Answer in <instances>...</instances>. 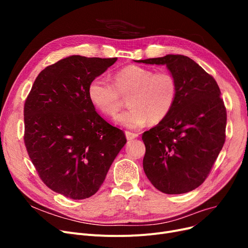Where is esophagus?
Here are the masks:
<instances>
[{
    "label": "esophagus",
    "instance_id": "34e87169",
    "mask_svg": "<svg viewBox=\"0 0 248 248\" xmlns=\"http://www.w3.org/2000/svg\"><path fill=\"white\" fill-rule=\"evenodd\" d=\"M125 137H126V140H134V139L138 138V137H139V135H138V134H136V133L125 132Z\"/></svg>",
    "mask_w": 248,
    "mask_h": 248
}]
</instances>
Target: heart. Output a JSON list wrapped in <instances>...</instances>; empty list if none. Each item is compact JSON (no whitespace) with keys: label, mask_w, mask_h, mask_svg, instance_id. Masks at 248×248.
I'll return each mask as SVG.
<instances>
[{"label":"heart","mask_w":248,"mask_h":248,"mask_svg":"<svg viewBox=\"0 0 248 248\" xmlns=\"http://www.w3.org/2000/svg\"><path fill=\"white\" fill-rule=\"evenodd\" d=\"M91 103L104 115L113 116L123 107V96L128 97V110L116 115L114 122L124 127L137 129L149 121L158 124L172 110L177 98L175 77L167 71L128 65L116 71L113 84L96 77L87 88Z\"/></svg>","instance_id":"1"}]
</instances>
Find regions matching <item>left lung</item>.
<instances>
[{
  "label": "left lung",
  "mask_w": 248,
  "mask_h": 248,
  "mask_svg": "<svg viewBox=\"0 0 248 248\" xmlns=\"http://www.w3.org/2000/svg\"><path fill=\"white\" fill-rule=\"evenodd\" d=\"M136 61L166 65L177 82L170 113L142 134L144 171L163 193L190 192L206 180L225 142L227 114L219 86L199 64L184 55Z\"/></svg>",
  "instance_id": "left-lung-1"
}]
</instances>
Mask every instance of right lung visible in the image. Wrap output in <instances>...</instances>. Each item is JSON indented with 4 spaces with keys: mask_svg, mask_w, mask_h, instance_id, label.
<instances>
[{
    "mask_svg": "<svg viewBox=\"0 0 248 248\" xmlns=\"http://www.w3.org/2000/svg\"><path fill=\"white\" fill-rule=\"evenodd\" d=\"M117 58L72 55L47 66L24 106V142L39 177L52 191L81 200L94 195L126 139L95 111L90 81Z\"/></svg>",
    "mask_w": 248,
    "mask_h": 248,
    "instance_id": "add662e5",
    "label": "right lung"
}]
</instances>
